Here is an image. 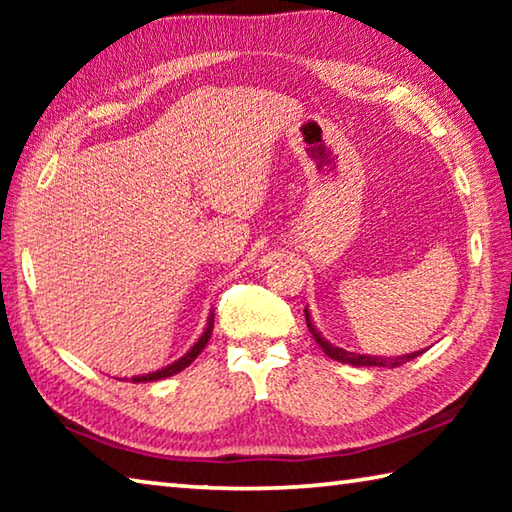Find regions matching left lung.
Instances as JSON below:
<instances>
[{"mask_svg":"<svg viewBox=\"0 0 512 512\" xmlns=\"http://www.w3.org/2000/svg\"><path fill=\"white\" fill-rule=\"evenodd\" d=\"M305 320H307V327H309L311 336H314L316 343L320 345V348H323V352L327 354V357L334 359V361H341V363H350V366H359V368H361V366L397 368V366H402V363L411 361V359H415V357H420V354H422V352H411V354H404V357H372V354L348 352V350H343V348H336V345H332V343L323 339V334H320L318 329H316V325L311 323V316H309L307 309H305Z\"/></svg>","mask_w":512,"mask_h":512,"instance_id":"obj_1","label":"left lung"}]
</instances>
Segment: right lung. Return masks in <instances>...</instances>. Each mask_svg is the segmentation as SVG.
<instances>
[{"label":"right lung","mask_w":512,"mask_h":512,"mask_svg":"<svg viewBox=\"0 0 512 512\" xmlns=\"http://www.w3.org/2000/svg\"><path fill=\"white\" fill-rule=\"evenodd\" d=\"M212 327H214V316H210V320H207V327H205V332L201 334V339H198L194 345H192V350H189L185 357H180L178 361H173V363H169L167 368H162V370H155V372H149V375H137V377H131V381L133 384H140V381H158V379H164V377H171V375H176V372H180V370H185L189 363H192L198 354H201L203 350H205V345H207V341H210V336H212Z\"/></svg>","instance_id":"right-lung-1"}]
</instances>
